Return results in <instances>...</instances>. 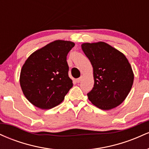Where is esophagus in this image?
I'll use <instances>...</instances> for the list:
<instances>
[{
    "mask_svg": "<svg viewBox=\"0 0 149 149\" xmlns=\"http://www.w3.org/2000/svg\"><path fill=\"white\" fill-rule=\"evenodd\" d=\"M83 76H81V77H80L79 78H78V79H76V82H77V83H79L82 80H83Z\"/></svg>",
    "mask_w": 149,
    "mask_h": 149,
    "instance_id": "1",
    "label": "esophagus"
}]
</instances>
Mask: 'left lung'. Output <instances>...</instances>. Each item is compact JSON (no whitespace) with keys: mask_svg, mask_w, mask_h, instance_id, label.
<instances>
[{"mask_svg":"<svg viewBox=\"0 0 149 149\" xmlns=\"http://www.w3.org/2000/svg\"><path fill=\"white\" fill-rule=\"evenodd\" d=\"M81 48L93 68L94 87L88 94L92 104L111 110L121 104L130 92L134 73L123 53L102 41L84 42Z\"/></svg>","mask_w":149,"mask_h":149,"instance_id":"left-lung-1","label":"left lung"}]
</instances>
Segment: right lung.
<instances>
[{
	"label": "right lung",
	"mask_w": 149,
	"mask_h": 149,
	"mask_svg": "<svg viewBox=\"0 0 149 149\" xmlns=\"http://www.w3.org/2000/svg\"><path fill=\"white\" fill-rule=\"evenodd\" d=\"M73 42L57 40L37 49L22 66L19 83L26 98L40 109H50L64 100L73 87L66 56Z\"/></svg>",
	"instance_id": "right-lung-1"
}]
</instances>
